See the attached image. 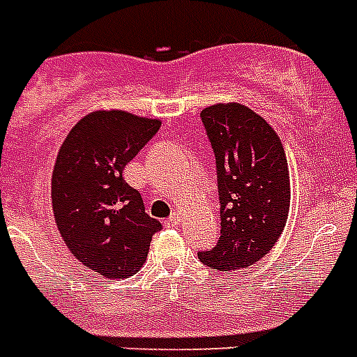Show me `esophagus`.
I'll use <instances>...</instances> for the list:
<instances>
[{"mask_svg":"<svg viewBox=\"0 0 357 357\" xmlns=\"http://www.w3.org/2000/svg\"><path fill=\"white\" fill-rule=\"evenodd\" d=\"M165 225H167V227H178V225H179V216H178V214H172L170 218L165 220Z\"/></svg>","mask_w":357,"mask_h":357,"instance_id":"34e87169","label":"esophagus"}]
</instances>
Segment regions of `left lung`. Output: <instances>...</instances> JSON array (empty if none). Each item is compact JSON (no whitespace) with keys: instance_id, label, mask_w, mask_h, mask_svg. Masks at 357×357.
Segmentation results:
<instances>
[{"instance_id":"8db88e82","label":"left lung","mask_w":357,"mask_h":357,"mask_svg":"<svg viewBox=\"0 0 357 357\" xmlns=\"http://www.w3.org/2000/svg\"><path fill=\"white\" fill-rule=\"evenodd\" d=\"M216 159L220 240L198 259L213 269L253 266L280 238L289 211V170L275 130L248 106L214 104L199 113Z\"/></svg>"}]
</instances>
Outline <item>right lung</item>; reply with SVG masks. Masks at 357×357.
<instances>
[{
	"mask_svg": "<svg viewBox=\"0 0 357 357\" xmlns=\"http://www.w3.org/2000/svg\"><path fill=\"white\" fill-rule=\"evenodd\" d=\"M159 128V119L100 109L80 119L58 150L51 179L56 227L75 259L109 280L137 273L163 229L123 178Z\"/></svg>",
	"mask_w": 357,
	"mask_h": 357,
	"instance_id": "right-lung-1",
	"label": "right lung"
}]
</instances>
